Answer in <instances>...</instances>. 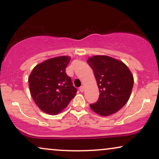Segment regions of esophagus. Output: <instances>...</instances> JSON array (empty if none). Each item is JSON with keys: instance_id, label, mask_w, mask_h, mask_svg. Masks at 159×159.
<instances>
[{"instance_id": "obj_1", "label": "esophagus", "mask_w": 159, "mask_h": 159, "mask_svg": "<svg viewBox=\"0 0 159 159\" xmlns=\"http://www.w3.org/2000/svg\"><path fill=\"white\" fill-rule=\"evenodd\" d=\"M79 90L81 91V92L83 93L84 91V86H81V87L79 88Z\"/></svg>"}]
</instances>
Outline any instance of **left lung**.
<instances>
[{"instance_id": "left-lung-1", "label": "left lung", "mask_w": 159, "mask_h": 159, "mask_svg": "<svg viewBox=\"0 0 159 159\" xmlns=\"http://www.w3.org/2000/svg\"><path fill=\"white\" fill-rule=\"evenodd\" d=\"M94 72L100 94L96 103L90 105L102 116L115 114L130 98L134 77L123 62L106 55H96L87 59Z\"/></svg>"}]
</instances>
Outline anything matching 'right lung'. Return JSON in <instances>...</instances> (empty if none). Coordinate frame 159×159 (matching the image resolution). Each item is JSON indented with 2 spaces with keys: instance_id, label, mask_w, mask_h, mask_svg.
I'll list each match as a JSON object with an SVG mask.
<instances>
[{
  "instance_id": "add662e5",
  "label": "right lung",
  "mask_w": 159,
  "mask_h": 159,
  "mask_svg": "<svg viewBox=\"0 0 159 159\" xmlns=\"http://www.w3.org/2000/svg\"><path fill=\"white\" fill-rule=\"evenodd\" d=\"M69 56L50 58L33 69L28 77L29 89L34 102L43 112L51 115L61 113L75 96V87L66 68Z\"/></svg>"
}]
</instances>
